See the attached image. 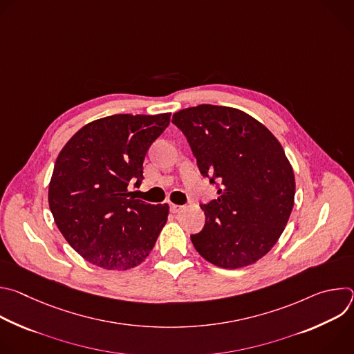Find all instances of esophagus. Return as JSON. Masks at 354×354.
Wrapping results in <instances>:
<instances>
[{
    "mask_svg": "<svg viewBox=\"0 0 354 354\" xmlns=\"http://www.w3.org/2000/svg\"><path fill=\"white\" fill-rule=\"evenodd\" d=\"M180 210H183V206H179V205H174V203H171V212H172V213H179Z\"/></svg>",
    "mask_w": 354,
    "mask_h": 354,
    "instance_id": "1",
    "label": "esophagus"
}]
</instances>
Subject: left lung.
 Instances as JSON below:
<instances>
[{
	"label": "left lung",
	"instance_id": "obj_1",
	"mask_svg": "<svg viewBox=\"0 0 354 354\" xmlns=\"http://www.w3.org/2000/svg\"><path fill=\"white\" fill-rule=\"evenodd\" d=\"M197 167L217 198L201 205L206 224L190 235L194 249L223 269L249 266L279 241L290 218L295 179L290 161L270 130L228 106L198 105L174 113Z\"/></svg>",
	"mask_w": 354,
	"mask_h": 354
}]
</instances>
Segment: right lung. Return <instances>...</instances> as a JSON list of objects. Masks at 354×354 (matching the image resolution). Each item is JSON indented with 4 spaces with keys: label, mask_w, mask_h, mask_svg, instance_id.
Listing matches in <instances>:
<instances>
[{
    "label": "right lung",
    "mask_w": 354,
    "mask_h": 354,
    "mask_svg": "<svg viewBox=\"0 0 354 354\" xmlns=\"http://www.w3.org/2000/svg\"><path fill=\"white\" fill-rule=\"evenodd\" d=\"M169 120L171 113L102 118L81 127L60 151L48 183V207L86 262L129 270L153 250L169 206L148 205L127 186L141 183L147 151Z\"/></svg>",
    "instance_id": "1"
}]
</instances>
